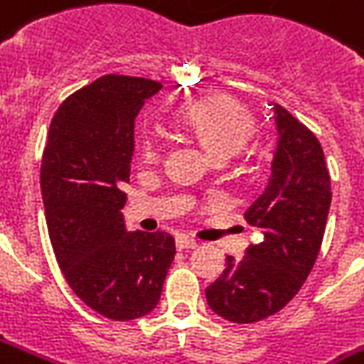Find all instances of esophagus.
Instances as JSON below:
<instances>
[{"label":"esophagus","mask_w":364,"mask_h":364,"mask_svg":"<svg viewBox=\"0 0 364 364\" xmlns=\"http://www.w3.org/2000/svg\"><path fill=\"white\" fill-rule=\"evenodd\" d=\"M175 244H177V248L183 250V248H197V240L195 238H189V236L179 235L175 238Z\"/></svg>","instance_id":"1"}]
</instances>
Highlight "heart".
Here are the masks:
<instances>
[{
	"label": "heart",
	"mask_w": 364,
	"mask_h": 364,
	"mask_svg": "<svg viewBox=\"0 0 364 364\" xmlns=\"http://www.w3.org/2000/svg\"><path fill=\"white\" fill-rule=\"evenodd\" d=\"M177 124L215 159H228L238 154L254 134V118L250 110L225 94L207 96L187 104L177 112ZM139 156L147 164L159 159L161 141L156 134L141 136Z\"/></svg>",
	"instance_id": "heart-1"
}]
</instances>
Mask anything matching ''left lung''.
I'll list each match as a JSON object with an SVG mask.
<instances>
[{
  "label": "left lung",
  "mask_w": 364,
  "mask_h": 364,
  "mask_svg": "<svg viewBox=\"0 0 364 364\" xmlns=\"http://www.w3.org/2000/svg\"><path fill=\"white\" fill-rule=\"evenodd\" d=\"M278 146L266 189L244 218L264 238L207 288L208 307L232 323H254L288 306L314 268L331 207V177L314 132L274 104Z\"/></svg>",
  "instance_id": "8db88e82"
}]
</instances>
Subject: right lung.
Here are the masks:
<instances>
[{
	"instance_id": "obj_1",
	"label": "right lung",
	"mask_w": 364,
	"mask_h": 364,
	"mask_svg": "<svg viewBox=\"0 0 364 364\" xmlns=\"http://www.w3.org/2000/svg\"><path fill=\"white\" fill-rule=\"evenodd\" d=\"M156 80L106 75L58 106L41 164L50 244L68 286L114 321L154 311L175 258L167 232H128L126 205L136 116Z\"/></svg>"
}]
</instances>
